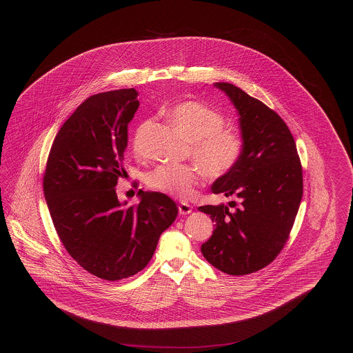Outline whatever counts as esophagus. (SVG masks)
<instances>
[{"label": "esophagus", "mask_w": 353, "mask_h": 353, "mask_svg": "<svg viewBox=\"0 0 353 353\" xmlns=\"http://www.w3.org/2000/svg\"><path fill=\"white\" fill-rule=\"evenodd\" d=\"M179 213H180V214H183V216L192 213V206H190L189 203H185V202L179 203Z\"/></svg>", "instance_id": "1"}]
</instances>
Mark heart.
<instances>
[{"mask_svg":"<svg viewBox=\"0 0 353 353\" xmlns=\"http://www.w3.org/2000/svg\"><path fill=\"white\" fill-rule=\"evenodd\" d=\"M169 118L190 141L192 157L208 177L219 179L236 167L243 150L242 139L223 128L225 120L216 110L199 101H185L169 111ZM134 151L139 152L136 144ZM199 180V169L186 164L159 165L145 177L152 189L180 199L189 197Z\"/></svg>","mask_w":353,"mask_h":353,"instance_id":"1","label":"heart"}]
</instances>
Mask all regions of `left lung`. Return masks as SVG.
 <instances>
[{"label": "left lung", "mask_w": 353, "mask_h": 353, "mask_svg": "<svg viewBox=\"0 0 353 353\" xmlns=\"http://www.w3.org/2000/svg\"><path fill=\"white\" fill-rule=\"evenodd\" d=\"M239 114L242 156L212 192L236 201L203 205L213 235L202 243L205 259L229 275H248L266 268L285 248L303 196V169L287 124L265 103L234 84H214Z\"/></svg>", "instance_id": "1"}]
</instances>
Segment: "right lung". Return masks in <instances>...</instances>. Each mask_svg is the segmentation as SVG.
<instances>
[{
    "mask_svg": "<svg viewBox=\"0 0 353 353\" xmlns=\"http://www.w3.org/2000/svg\"><path fill=\"white\" fill-rule=\"evenodd\" d=\"M137 91L92 95L55 136L43 174V193L57 234L71 258L110 282L144 269L161 233L174 222L176 202L143 192L137 205L119 202L115 186L125 172L128 124L139 108Z\"/></svg>",
    "mask_w": 353,
    "mask_h": 353,
    "instance_id": "add662e5",
    "label": "right lung"
}]
</instances>
